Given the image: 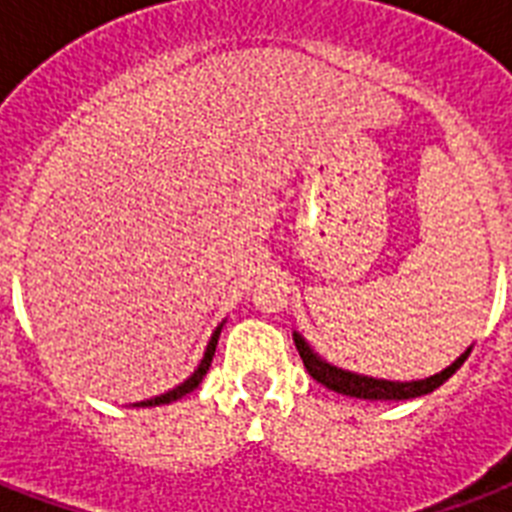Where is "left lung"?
<instances>
[{
	"mask_svg": "<svg viewBox=\"0 0 512 512\" xmlns=\"http://www.w3.org/2000/svg\"><path fill=\"white\" fill-rule=\"evenodd\" d=\"M295 345L300 350V358H303L305 369L311 374L313 380L321 382L324 388L342 393V396L350 398H369V401H406V398L425 396V393H433L438 385H444L449 377H452L465 358L470 356V348L462 353L452 366H446L444 372L433 374V377H425V380H412V382H393V380H377V377H366V374L345 372V369H337V366L327 364L319 353H313L311 345L303 340V335L295 332Z\"/></svg>",
	"mask_w": 512,
	"mask_h": 512,
	"instance_id": "obj_1",
	"label": "left lung"
}]
</instances>
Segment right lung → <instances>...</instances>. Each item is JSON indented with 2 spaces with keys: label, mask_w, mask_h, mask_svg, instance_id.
Returning <instances> with one entry per match:
<instances>
[{
  "label": "right lung",
  "mask_w": 512,
  "mask_h": 512,
  "mask_svg": "<svg viewBox=\"0 0 512 512\" xmlns=\"http://www.w3.org/2000/svg\"><path fill=\"white\" fill-rule=\"evenodd\" d=\"M220 329H223V324L212 332V337H209V345L207 350H204V358L199 361V366L193 369V374L188 377L185 382H180L177 388L167 390V393H162V396L156 398H148V401H140V404L135 406H162V404H172V401H177V398H183L185 393H191L193 388H199V382L204 380V374H207L209 364H212V356H215V348H217V337H220Z\"/></svg>",
  "instance_id": "1"
}]
</instances>
